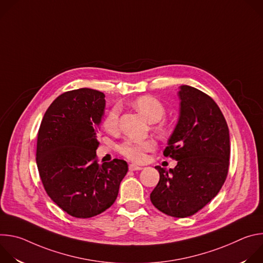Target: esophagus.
<instances>
[{
  "mask_svg": "<svg viewBox=\"0 0 263 263\" xmlns=\"http://www.w3.org/2000/svg\"><path fill=\"white\" fill-rule=\"evenodd\" d=\"M129 170L130 171H140V170H142V167L139 165H136L134 163H131V164H129Z\"/></svg>",
  "mask_w": 263,
  "mask_h": 263,
  "instance_id": "1",
  "label": "esophagus"
}]
</instances>
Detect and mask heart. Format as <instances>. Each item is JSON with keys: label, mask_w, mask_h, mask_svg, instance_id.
<instances>
[{"label": "heart", "mask_w": 263, "mask_h": 263, "mask_svg": "<svg viewBox=\"0 0 263 263\" xmlns=\"http://www.w3.org/2000/svg\"><path fill=\"white\" fill-rule=\"evenodd\" d=\"M132 106L151 123H156L160 121L165 116L164 105L156 98L152 96H141L136 98L132 102ZM120 126V107H112L106 115L103 127L109 133H115L118 131ZM158 132L161 135L168 134V127L161 124L157 127ZM156 145V142L152 138L143 140L137 139H126L120 144V152L122 155L130 160L140 162L144 160L145 153L152 151Z\"/></svg>", "instance_id": "heart-1"}]
</instances>
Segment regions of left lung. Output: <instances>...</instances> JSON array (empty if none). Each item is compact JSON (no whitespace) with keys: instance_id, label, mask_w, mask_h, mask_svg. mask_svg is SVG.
Instances as JSON below:
<instances>
[{"instance_id":"obj_1","label":"left lung","mask_w":263,"mask_h":263,"mask_svg":"<svg viewBox=\"0 0 263 263\" xmlns=\"http://www.w3.org/2000/svg\"><path fill=\"white\" fill-rule=\"evenodd\" d=\"M180 115L163 151L177 160L168 171L155 166L160 179L149 199L174 217L194 215L220 191L227 178L230 136L217 104L203 91L182 85Z\"/></svg>"}]
</instances>
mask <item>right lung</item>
Instances as JSON below:
<instances>
[{"label": "right lung", "mask_w": 263, "mask_h": 263, "mask_svg": "<svg viewBox=\"0 0 263 263\" xmlns=\"http://www.w3.org/2000/svg\"><path fill=\"white\" fill-rule=\"evenodd\" d=\"M104 98L90 88L60 95L46 111L37 135L36 163L45 190L73 217L88 218L108 209L128 172L125 160H97Z\"/></svg>", "instance_id": "add662e5"}]
</instances>
